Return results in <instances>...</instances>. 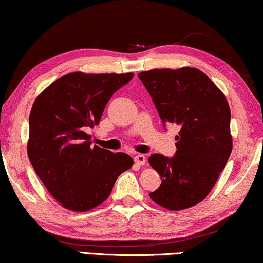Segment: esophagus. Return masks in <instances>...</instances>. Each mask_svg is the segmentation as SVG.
<instances>
[{"instance_id": "obj_1", "label": "esophagus", "mask_w": 263, "mask_h": 263, "mask_svg": "<svg viewBox=\"0 0 263 263\" xmlns=\"http://www.w3.org/2000/svg\"><path fill=\"white\" fill-rule=\"evenodd\" d=\"M135 162L138 164V165H144L145 162H146V158H145V156L142 154H138L135 156Z\"/></svg>"}]
</instances>
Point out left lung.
Instances as JSON below:
<instances>
[{"mask_svg":"<svg viewBox=\"0 0 263 263\" xmlns=\"http://www.w3.org/2000/svg\"><path fill=\"white\" fill-rule=\"evenodd\" d=\"M138 77L163 126L179 127L174 157H148L162 179L158 189L148 195L169 210L194 206L210 193L232 154L228 101L197 68L151 69Z\"/></svg>","mask_w":263,"mask_h":263,"instance_id":"8db88e82","label":"left lung"}]
</instances>
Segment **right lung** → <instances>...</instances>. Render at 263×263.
Instances as JSON below:
<instances>
[{
	"instance_id": "1",
	"label": "right lung",
	"mask_w": 263,
	"mask_h": 263,
	"mask_svg": "<svg viewBox=\"0 0 263 263\" xmlns=\"http://www.w3.org/2000/svg\"><path fill=\"white\" fill-rule=\"evenodd\" d=\"M132 78L133 73H69L35 99L28 157L49 194L66 209L87 211L101 204L119 175L132 167L130 156L92 147L86 133L99 124L108 100Z\"/></svg>"
}]
</instances>
